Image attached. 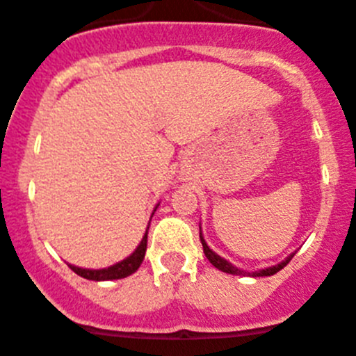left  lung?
Listing matches in <instances>:
<instances>
[{"label": "left lung", "instance_id": "left-lung-1", "mask_svg": "<svg viewBox=\"0 0 356 356\" xmlns=\"http://www.w3.org/2000/svg\"><path fill=\"white\" fill-rule=\"evenodd\" d=\"M200 240H202V245H203V254H205V257L209 259L210 262H212V266H216L217 270L224 271V273L238 275V277H254V278L255 277H271V275H275V273H278V271H280V270H284L285 266H287L289 262H291V259L294 257V254H291V255H289V257H285V261L278 262V264L270 266V268H264V270L250 271V273H248V271L238 270L236 266L231 264V262L226 261V259H224V257H220L219 254H216V252H213L212 248H210L209 245H207L205 238H203V234H202V226H200Z\"/></svg>", "mask_w": 356, "mask_h": 356}]
</instances>
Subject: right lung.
<instances>
[{"instance_id":"right-lung-1","label":"right lung","mask_w":356,"mask_h":356,"mask_svg":"<svg viewBox=\"0 0 356 356\" xmlns=\"http://www.w3.org/2000/svg\"><path fill=\"white\" fill-rule=\"evenodd\" d=\"M158 205H160V203H158ZM158 205L154 207L151 217H153L154 212H156ZM149 222H151V219H149ZM147 229H149V224H147L146 233H144L143 240H140V243L137 245L136 250H134L129 257L123 259V261L116 262V264L108 266V268H101V270H88V268H79V266H74V264H69V268H71L76 275H79V277L86 278V280H94V282L120 280V278L130 277V275L136 273V271L139 270V266L143 264V261H144V255H146Z\"/></svg>"}]
</instances>
